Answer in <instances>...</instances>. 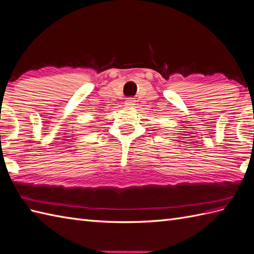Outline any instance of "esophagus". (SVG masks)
<instances>
[{"label": "esophagus", "mask_w": 254, "mask_h": 254, "mask_svg": "<svg viewBox=\"0 0 254 254\" xmlns=\"http://www.w3.org/2000/svg\"><path fill=\"white\" fill-rule=\"evenodd\" d=\"M134 104H136V101H134L132 98H129L125 101V106H127V108H132Z\"/></svg>", "instance_id": "obj_1"}]
</instances>
